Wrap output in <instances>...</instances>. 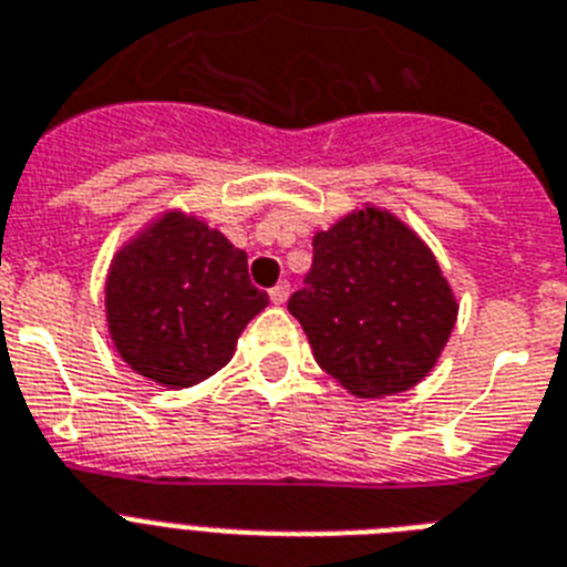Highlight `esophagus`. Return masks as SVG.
I'll return each instance as SVG.
<instances>
[{
	"label": "esophagus",
	"instance_id": "34e87169",
	"mask_svg": "<svg viewBox=\"0 0 567 567\" xmlns=\"http://www.w3.org/2000/svg\"><path fill=\"white\" fill-rule=\"evenodd\" d=\"M288 297H291V285L288 282H279L270 288V302H274V306H282Z\"/></svg>",
	"mask_w": 567,
	"mask_h": 567
}]
</instances>
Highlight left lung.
Listing matches in <instances>:
<instances>
[{
  "label": "left lung",
  "instance_id": "obj_1",
  "mask_svg": "<svg viewBox=\"0 0 567 567\" xmlns=\"http://www.w3.org/2000/svg\"><path fill=\"white\" fill-rule=\"evenodd\" d=\"M288 311L317 363L357 398L415 386L432 372L458 317L430 247L378 207L313 236L311 270Z\"/></svg>",
  "mask_w": 567,
  "mask_h": 567
}]
</instances>
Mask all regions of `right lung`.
<instances>
[{"label": "right lung", "instance_id": "obj_1", "mask_svg": "<svg viewBox=\"0 0 567 567\" xmlns=\"http://www.w3.org/2000/svg\"><path fill=\"white\" fill-rule=\"evenodd\" d=\"M268 306L247 254L202 218L166 213L114 256L106 320L117 354L161 386L216 374L245 326Z\"/></svg>", "mask_w": 567, "mask_h": 567}]
</instances>
